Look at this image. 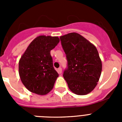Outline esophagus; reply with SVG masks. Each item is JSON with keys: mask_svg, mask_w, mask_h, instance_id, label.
<instances>
[{"mask_svg": "<svg viewBox=\"0 0 122 122\" xmlns=\"http://www.w3.org/2000/svg\"><path fill=\"white\" fill-rule=\"evenodd\" d=\"M58 72H59V74H62V68H58Z\"/></svg>", "mask_w": 122, "mask_h": 122, "instance_id": "obj_1", "label": "esophagus"}]
</instances>
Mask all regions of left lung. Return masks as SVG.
<instances>
[{
  "instance_id": "obj_1",
  "label": "left lung",
  "mask_w": 122,
  "mask_h": 122,
  "mask_svg": "<svg viewBox=\"0 0 122 122\" xmlns=\"http://www.w3.org/2000/svg\"><path fill=\"white\" fill-rule=\"evenodd\" d=\"M67 60L63 76L73 93L84 95L91 92L101 76L102 63L95 46L79 33L60 37Z\"/></svg>"
}]
</instances>
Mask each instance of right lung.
I'll return each mask as SVG.
<instances>
[{
    "instance_id": "add662e5",
    "label": "right lung",
    "mask_w": 122,
    "mask_h": 122,
    "mask_svg": "<svg viewBox=\"0 0 122 122\" xmlns=\"http://www.w3.org/2000/svg\"><path fill=\"white\" fill-rule=\"evenodd\" d=\"M59 41L57 36H37L21 56L19 76L25 87L32 93L44 95L53 88L59 74L53 66L51 51Z\"/></svg>"
}]
</instances>
